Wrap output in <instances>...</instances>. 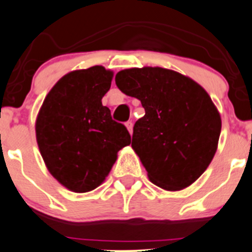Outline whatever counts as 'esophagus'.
Returning <instances> with one entry per match:
<instances>
[{"instance_id": "1", "label": "esophagus", "mask_w": 252, "mask_h": 252, "mask_svg": "<svg viewBox=\"0 0 252 252\" xmlns=\"http://www.w3.org/2000/svg\"><path fill=\"white\" fill-rule=\"evenodd\" d=\"M126 129L129 130V133H130V134L133 133V122H126Z\"/></svg>"}]
</instances>
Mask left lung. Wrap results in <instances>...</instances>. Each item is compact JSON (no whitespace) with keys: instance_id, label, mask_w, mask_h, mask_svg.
Here are the masks:
<instances>
[{"instance_id":"8db88e82","label":"left lung","mask_w":252,"mask_h":252,"mask_svg":"<svg viewBox=\"0 0 252 252\" xmlns=\"http://www.w3.org/2000/svg\"><path fill=\"white\" fill-rule=\"evenodd\" d=\"M116 84L145 109L133 128L131 148L154 185L178 191L209 166L218 146L221 119L197 82L162 67L122 70Z\"/></svg>"}]
</instances>
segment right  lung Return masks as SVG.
I'll use <instances>...</instances> for the list:
<instances>
[{
	"mask_svg": "<svg viewBox=\"0 0 252 252\" xmlns=\"http://www.w3.org/2000/svg\"><path fill=\"white\" fill-rule=\"evenodd\" d=\"M113 72L92 66L65 75L45 97L35 124L36 141L49 172L70 191L98 187L130 144L126 126L113 121L102 97Z\"/></svg>",
	"mask_w": 252,
	"mask_h": 252,
	"instance_id": "obj_1",
	"label": "right lung"
}]
</instances>
